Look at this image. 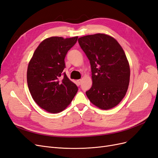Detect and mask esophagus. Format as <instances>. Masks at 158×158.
Returning a JSON list of instances; mask_svg holds the SVG:
<instances>
[{"label":"esophagus","mask_w":158,"mask_h":158,"mask_svg":"<svg viewBox=\"0 0 158 158\" xmlns=\"http://www.w3.org/2000/svg\"><path fill=\"white\" fill-rule=\"evenodd\" d=\"M81 81H82V80H81L80 79V80H77V82H78V84L79 85H80V84H81Z\"/></svg>","instance_id":"1"}]
</instances>
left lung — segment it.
<instances>
[{"label": "left lung", "mask_w": 158, "mask_h": 158, "mask_svg": "<svg viewBox=\"0 0 158 158\" xmlns=\"http://www.w3.org/2000/svg\"><path fill=\"white\" fill-rule=\"evenodd\" d=\"M81 48L88 58L92 86L86 94L94 106L107 110L121 102L130 81V66L117 41L103 33L81 37Z\"/></svg>", "instance_id": "1"}]
</instances>
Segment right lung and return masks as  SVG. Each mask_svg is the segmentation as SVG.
<instances>
[{"label": "right lung", "instance_id": "add662e5", "mask_svg": "<svg viewBox=\"0 0 158 158\" xmlns=\"http://www.w3.org/2000/svg\"><path fill=\"white\" fill-rule=\"evenodd\" d=\"M78 37L47 38L37 47L28 64V88L33 100L46 111H63L78 92L76 85L63 73L66 55Z\"/></svg>", "mask_w": 158, "mask_h": 158}]
</instances>
